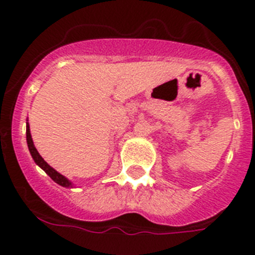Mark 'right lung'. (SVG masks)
I'll use <instances>...</instances> for the list:
<instances>
[{
  "mask_svg": "<svg viewBox=\"0 0 255 255\" xmlns=\"http://www.w3.org/2000/svg\"><path fill=\"white\" fill-rule=\"evenodd\" d=\"M26 143H28L29 152H30L31 157H33V159H34L35 163H37L38 166L42 168V170L46 171L47 175H48V176L51 177L53 181L57 182L58 185L65 186V188H69V186H71V182H70L66 177L62 176V175H61V173H58L56 170H53V168H52L51 166H49V164L47 163V162L44 161L42 157H40V154L38 153V150L35 149L34 143H33V139H31L30 130H29V125H26Z\"/></svg>",
  "mask_w": 255,
  "mask_h": 255,
  "instance_id": "obj_1",
  "label": "right lung"
}]
</instances>
